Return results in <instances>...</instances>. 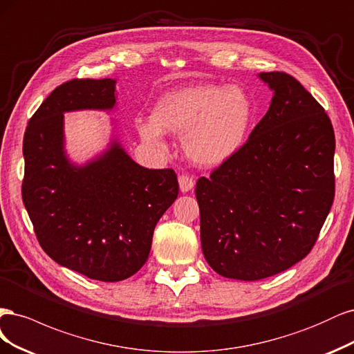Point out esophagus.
<instances>
[{
  "label": "esophagus",
  "instance_id": "obj_1",
  "mask_svg": "<svg viewBox=\"0 0 354 354\" xmlns=\"http://www.w3.org/2000/svg\"><path fill=\"white\" fill-rule=\"evenodd\" d=\"M178 182H179V189L180 192H188L194 188V179L188 175H180L178 178Z\"/></svg>",
  "mask_w": 354,
  "mask_h": 354
}]
</instances>
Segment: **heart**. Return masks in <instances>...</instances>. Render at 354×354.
<instances>
[{"label":"heart","instance_id":"1","mask_svg":"<svg viewBox=\"0 0 354 354\" xmlns=\"http://www.w3.org/2000/svg\"><path fill=\"white\" fill-rule=\"evenodd\" d=\"M253 109L238 85H198L172 91L156 102L153 118L136 123L144 142L162 150L165 132L184 135L189 160L216 167L238 153L252 122Z\"/></svg>","mask_w":354,"mask_h":354}]
</instances>
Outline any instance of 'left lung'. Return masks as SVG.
<instances>
[{"label": "left lung", "instance_id": "8db88e82", "mask_svg": "<svg viewBox=\"0 0 354 354\" xmlns=\"http://www.w3.org/2000/svg\"><path fill=\"white\" fill-rule=\"evenodd\" d=\"M257 77L273 94L268 113L196 187L204 259L239 281L277 275L309 254L335 189V136L322 106L287 73Z\"/></svg>", "mask_w": 354, "mask_h": 354}]
</instances>
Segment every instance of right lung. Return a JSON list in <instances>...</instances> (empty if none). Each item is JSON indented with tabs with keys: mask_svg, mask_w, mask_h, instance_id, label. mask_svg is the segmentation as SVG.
<instances>
[{
	"mask_svg": "<svg viewBox=\"0 0 354 354\" xmlns=\"http://www.w3.org/2000/svg\"><path fill=\"white\" fill-rule=\"evenodd\" d=\"M116 79H79L55 88L28 123L21 197L37 238L57 263L104 282L132 277L153 232L178 197L172 169H147L124 150L116 120L107 145L84 163L66 150L64 115L113 111Z\"/></svg>",
	"mask_w": 354,
	"mask_h": 354,
	"instance_id": "obj_1",
	"label": "right lung"
}]
</instances>
